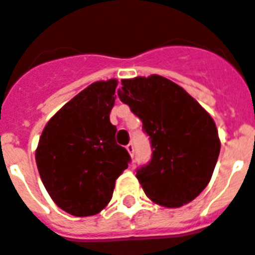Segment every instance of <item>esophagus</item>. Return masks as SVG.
<instances>
[{"label":"esophagus","instance_id":"34e87169","mask_svg":"<svg viewBox=\"0 0 255 255\" xmlns=\"http://www.w3.org/2000/svg\"><path fill=\"white\" fill-rule=\"evenodd\" d=\"M126 149H127V151H128V153H129V155H131V157H133V151H134L133 145L128 144L127 146H126Z\"/></svg>","mask_w":255,"mask_h":255}]
</instances>
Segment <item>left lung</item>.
Segmentation results:
<instances>
[{
  "label": "left lung",
  "mask_w": 255,
  "mask_h": 255,
  "mask_svg": "<svg viewBox=\"0 0 255 255\" xmlns=\"http://www.w3.org/2000/svg\"><path fill=\"white\" fill-rule=\"evenodd\" d=\"M118 96L150 136L153 158L136 174L145 194L168 209L189 204L206 188L219 157L220 138L211 115L160 75L123 79Z\"/></svg>",
  "instance_id": "8db88e82"
}]
</instances>
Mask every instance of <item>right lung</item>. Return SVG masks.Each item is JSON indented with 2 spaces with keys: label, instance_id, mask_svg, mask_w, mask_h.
<instances>
[{
  "label": "right lung",
  "instance_id": "1",
  "mask_svg": "<svg viewBox=\"0 0 255 255\" xmlns=\"http://www.w3.org/2000/svg\"><path fill=\"white\" fill-rule=\"evenodd\" d=\"M117 79L92 83L49 119L36 147V164L54 204L74 217L96 215L110 202L129 154L110 123Z\"/></svg>",
  "mask_w": 255,
  "mask_h": 255
}]
</instances>
